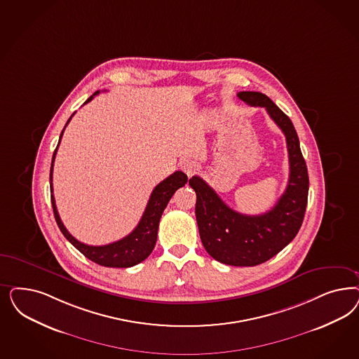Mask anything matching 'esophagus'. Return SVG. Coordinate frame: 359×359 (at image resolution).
I'll return each instance as SVG.
<instances>
[{
	"instance_id": "34e87169",
	"label": "esophagus",
	"mask_w": 359,
	"mask_h": 359,
	"mask_svg": "<svg viewBox=\"0 0 359 359\" xmlns=\"http://www.w3.org/2000/svg\"><path fill=\"white\" fill-rule=\"evenodd\" d=\"M180 166H181V170L185 172L187 177H191L196 172V163L190 158H184L182 161L180 162Z\"/></svg>"
}]
</instances>
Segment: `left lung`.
Masks as SVG:
<instances>
[{"instance_id":"left-lung-1","label":"left lung","mask_w":359,"mask_h":359,"mask_svg":"<svg viewBox=\"0 0 359 359\" xmlns=\"http://www.w3.org/2000/svg\"><path fill=\"white\" fill-rule=\"evenodd\" d=\"M238 96L247 104L264 107L285 135L290 180L284 194L264 214L244 215L229 208L201 177H191L189 185L197 194L198 229L208 255L223 264L254 266L278 255L297 235L308 203L309 177L290 117L264 93L243 91Z\"/></svg>"}]
</instances>
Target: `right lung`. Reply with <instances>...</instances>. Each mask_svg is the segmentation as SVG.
I'll list each match as a JSON object with an SVG mask.
<instances>
[{
	"mask_svg": "<svg viewBox=\"0 0 359 359\" xmlns=\"http://www.w3.org/2000/svg\"><path fill=\"white\" fill-rule=\"evenodd\" d=\"M99 93L100 91H96L93 96H90L84 104L91 102L93 96H96ZM74 114L71 115V117ZM71 117L66 123V126L69 124ZM65 128L60 133V139L65 132ZM60 139H59V142H60ZM58 147L53 154L51 169H50V189H51V203H53V210H54V217L58 223L59 230L65 235V238L78 251H81V254L84 255L87 259H90L91 262L99 264V266H111V268H128V266H136L142 260H145L151 254V251L156 245L157 231H158V224H160L162 212L166 208V205L169 203L170 198L173 197L174 193L180 187L185 186L187 182V175L184 172L178 170L172 175H169L166 180H163L162 182L154 187L137 227L126 238L114 242V243L105 244V245H88V244L81 243L79 241H76L66 230L65 224L59 218L58 210L55 206V199L53 196V166H54V160H55Z\"/></svg>",
	"mask_w": 359,
	"mask_h": 359,
	"instance_id": "1",
	"label": "right lung"
}]
</instances>
